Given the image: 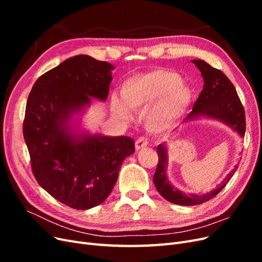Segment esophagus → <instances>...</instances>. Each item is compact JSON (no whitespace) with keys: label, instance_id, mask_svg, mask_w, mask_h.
<instances>
[{"label":"esophagus","instance_id":"1","mask_svg":"<svg viewBox=\"0 0 262 262\" xmlns=\"http://www.w3.org/2000/svg\"><path fill=\"white\" fill-rule=\"evenodd\" d=\"M148 144V142L145 138H139L137 141H136V148L137 149H142L146 147Z\"/></svg>","mask_w":262,"mask_h":262}]
</instances>
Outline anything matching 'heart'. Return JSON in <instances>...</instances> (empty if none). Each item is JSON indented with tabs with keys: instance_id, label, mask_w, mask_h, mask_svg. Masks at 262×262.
<instances>
[{
	"instance_id": "b5f03b06",
	"label": "heart",
	"mask_w": 262,
	"mask_h": 262,
	"mask_svg": "<svg viewBox=\"0 0 262 262\" xmlns=\"http://www.w3.org/2000/svg\"><path fill=\"white\" fill-rule=\"evenodd\" d=\"M182 78L173 72L154 70L137 74L125 80L121 86V99L115 97L112 102L113 112L122 119H130V110L148 108L144 123L153 132L169 129L184 115L192 101L193 94Z\"/></svg>"
}]
</instances>
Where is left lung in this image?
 I'll return each instance as SVG.
<instances>
[{
    "mask_svg": "<svg viewBox=\"0 0 262 262\" xmlns=\"http://www.w3.org/2000/svg\"><path fill=\"white\" fill-rule=\"evenodd\" d=\"M191 62L194 63L198 70H200L204 85L192 112L185 118L182 123L198 120V119L216 120L229 126L241 138H244L246 130L245 112L232 82L223 72L212 68L203 60H191ZM156 149L158 154V164L153 177V182L157 191L161 193L164 199L178 205H196L209 201L226 186L238 167L235 165V167L231 172H228L225 179L210 192L203 194L185 193L173 186L167 177V142L157 145Z\"/></svg>",
    "mask_w": 262,
    "mask_h": 262,
    "instance_id": "1",
    "label": "left lung"
}]
</instances>
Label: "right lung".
Segmentation results:
<instances>
[{
	"label": "right lung",
	"mask_w": 262,
	"mask_h": 262,
	"mask_svg": "<svg viewBox=\"0 0 262 262\" xmlns=\"http://www.w3.org/2000/svg\"><path fill=\"white\" fill-rule=\"evenodd\" d=\"M115 67L90 55L63 61L31 90L23 132L38 184L76 210L104 202L126 157L131 138L93 134L82 126L92 98L106 101Z\"/></svg>",
	"instance_id": "right-lung-1"
}]
</instances>
